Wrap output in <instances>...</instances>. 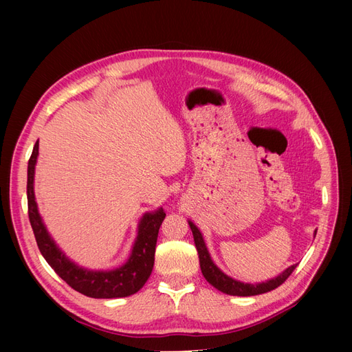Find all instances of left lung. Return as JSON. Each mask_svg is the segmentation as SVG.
I'll return each mask as SVG.
<instances>
[{
    "mask_svg": "<svg viewBox=\"0 0 352 352\" xmlns=\"http://www.w3.org/2000/svg\"><path fill=\"white\" fill-rule=\"evenodd\" d=\"M190 230H192V235H194V242H195V247L198 251V257H199V267L202 274H204L206 280L216 287V289L225 292L228 295H235V296H252V295H260V294H265L269 291L276 289V287L280 286L287 278H289L291 273L295 270L296 264L291 265V267H287L283 273H280L278 278H273L267 282H263V283H242L239 280H235L229 278L228 274L223 273L217 265L212 263L210 254L207 251L206 247V242L202 239V235L199 229L194 225L192 221H188ZM314 236H316V232H314Z\"/></svg>",
    "mask_w": 352,
    "mask_h": 352,
    "instance_id": "obj_1",
    "label": "left lung"
}]
</instances>
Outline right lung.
Masks as SVG:
<instances>
[{
  "mask_svg": "<svg viewBox=\"0 0 352 352\" xmlns=\"http://www.w3.org/2000/svg\"><path fill=\"white\" fill-rule=\"evenodd\" d=\"M38 146L36 142L28 163V212L41 254L63 280L83 295L91 298H123L136 294L153 272L158 229L166 217L164 210L158 208L154 212H145L138 226V236L131 257L122 267L110 272L82 269L58 250L38 212L34 192Z\"/></svg>",
  "mask_w": 352,
  "mask_h": 352,
  "instance_id": "1",
  "label": "right lung"
}]
</instances>
